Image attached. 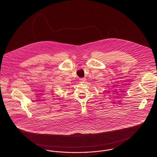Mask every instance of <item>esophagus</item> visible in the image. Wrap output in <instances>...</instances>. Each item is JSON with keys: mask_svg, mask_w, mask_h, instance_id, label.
<instances>
[{"mask_svg": "<svg viewBox=\"0 0 157 157\" xmlns=\"http://www.w3.org/2000/svg\"><path fill=\"white\" fill-rule=\"evenodd\" d=\"M86 78H80L79 79V81H80V82H81V83H85V81H86Z\"/></svg>", "mask_w": 157, "mask_h": 157, "instance_id": "34e87169", "label": "esophagus"}]
</instances>
